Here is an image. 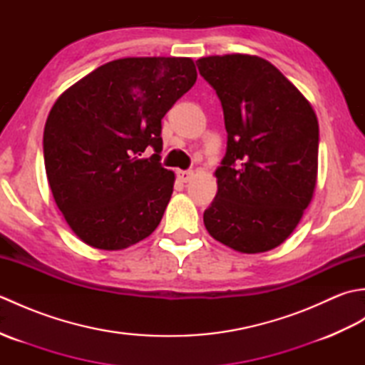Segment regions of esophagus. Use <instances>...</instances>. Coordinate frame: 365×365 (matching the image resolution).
Returning <instances> with one entry per match:
<instances>
[{
    "mask_svg": "<svg viewBox=\"0 0 365 365\" xmlns=\"http://www.w3.org/2000/svg\"><path fill=\"white\" fill-rule=\"evenodd\" d=\"M175 174H177V178H178V180L183 182V183L190 182L191 178H192V170H182V169H178Z\"/></svg>",
    "mask_w": 365,
    "mask_h": 365,
    "instance_id": "obj_1",
    "label": "esophagus"
}]
</instances>
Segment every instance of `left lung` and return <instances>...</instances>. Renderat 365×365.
I'll list each match as a JSON object with an SVG mask.
<instances>
[{"label":"left lung","instance_id":"left-lung-1","mask_svg":"<svg viewBox=\"0 0 365 365\" xmlns=\"http://www.w3.org/2000/svg\"><path fill=\"white\" fill-rule=\"evenodd\" d=\"M218 94L227 150L218 192L204 212L216 242L243 254L282 245L311 204L319 173V120L311 102L267 59L232 53L197 59Z\"/></svg>","mask_w":365,"mask_h":365}]
</instances>
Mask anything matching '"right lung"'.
Segmentation results:
<instances>
[{
	"instance_id": "1",
	"label": "right lung",
	"mask_w": 365,
	"mask_h": 365,
	"mask_svg": "<svg viewBox=\"0 0 365 365\" xmlns=\"http://www.w3.org/2000/svg\"><path fill=\"white\" fill-rule=\"evenodd\" d=\"M191 58H122L54 102L45 173L68 227L96 250L120 251L158 227L175 174L160 165L161 119L196 83ZM153 146L155 153H142Z\"/></svg>"
}]
</instances>
